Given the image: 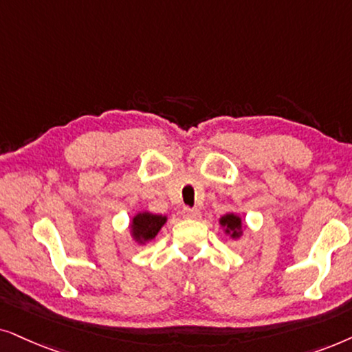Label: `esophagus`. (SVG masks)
<instances>
[{
	"label": "esophagus",
	"mask_w": 352,
	"mask_h": 352,
	"mask_svg": "<svg viewBox=\"0 0 352 352\" xmlns=\"http://www.w3.org/2000/svg\"><path fill=\"white\" fill-rule=\"evenodd\" d=\"M182 215H184L185 219H199L201 212L198 209H193V208H184V210H182Z\"/></svg>",
	"instance_id": "esophagus-1"
}]
</instances>
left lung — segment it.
Listing matches in <instances>:
<instances>
[{"label": "left lung", "instance_id": "left-lung-1", "mask_svg": "<svg viewBox=\"0 0 352 352\" xmlns=\"http://www.w3.org/2000/svg\"><path fill=\"white\" fill-rule=\"evenodd\" d=\"M220 223L222 227L227 228V233L232 232V236H238L240 235V228H241V219L236 217L235 214H227L220 219Z\"/></svg>", "mask_w": 352, "mask_h": 352}]
</instances>
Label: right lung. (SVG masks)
<instances>
[{
    "label": "right lung",
    "mask_w": 352,
    "mask_h": 352,
    "mask_svg": "<svg viewBox=\"0 0 352 352\" xmlns=\"http://www.w3.org/2000/svg\"><path fill=\"white\" fill-rule=\"evenodd\" d=\"M164 215H156L149 212H142L135 215L132 220V233L137 241H149L157 235L161 227L166 223Z\"/></svg>",
    "instance_id": "1"
}]
</instances>
